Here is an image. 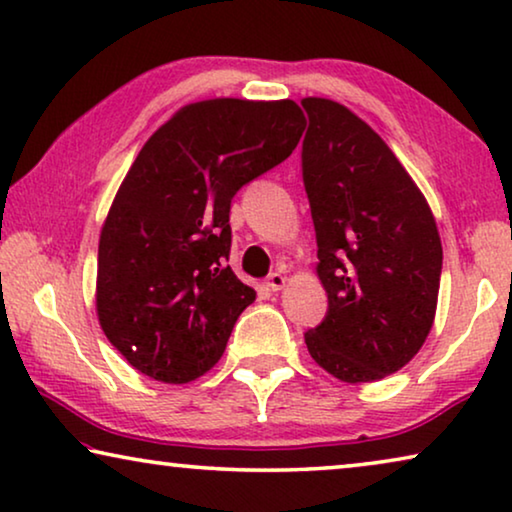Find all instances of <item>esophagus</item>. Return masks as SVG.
<instances>
[{
  "mask_svg": "<svg viewBox=\"0 0 512 512\" xmlns=\"http://www.w3.org/2000/svg\"><path fill=\"white\" fill-rule=\"evenodd\" d=\"M266 287H269L271 292H280V289L285 287V276H282V273H278V271L269 273V276H266Z\"/></svg>",
  "mask_w": 512,
  "mask_h": 512,
  "instance_id": "1",
  "label": "esophagus"
}]
</instances>
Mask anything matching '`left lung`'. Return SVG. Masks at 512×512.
<instances>
[{"label":"left lung","mask_w":512,"mask_h":512,"mask_svg":"<svg viewBox=\"0 0 512 512\" xmlns=\"http://www.w3.org/2000/svg\"><path fill=\"white\" fill-rule=\"evenodd\" d=\"M301 172L329 294L310 356L347 384L398 372L437 310L441 239L425 197L372 128L329 98H303Z\"/></svg>","instance_id":"obj_1"}]
</instances>
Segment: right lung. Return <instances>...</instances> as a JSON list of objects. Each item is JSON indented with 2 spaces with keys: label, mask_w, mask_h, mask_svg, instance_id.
Listing matches in <instances>:
<instances>
[{
  "label": "right lung",
  "mask_w": 512,
  "mask_h": 512,
  "mask_svg": "<svg viewBox=\"0 0 512 512\" xmlns=\"http://www.w3.org/2000/svg\"><path fill=\"white\" fill-rule=\"evenodd\" d=\"M294 101L216 98L186 105L149 137L98 243L96 310L142 375L186 384L223 356L255 289L230 269L239 190L296 149Z\"/></svg>",
  "instance_id": "add662e5"
}]
</instances>
